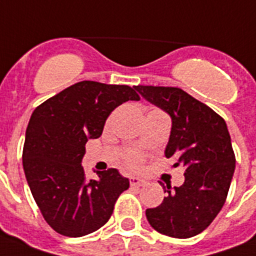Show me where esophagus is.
<instances>
[{"mask_svg":"<svg viewBox=\"0 0 256 256\" xmlns=\"http://www.w3.org/2000/svg\"><path fill=\"white\" fill-rule=\"evenodd\" d=\"M130 186H134V188H139V186H146V182H144L143 178H130Z\"/></svg>","mask_w":256,"mask_h":256,"instance_id":"obj_1","label":"esophagus"}]
</instances>
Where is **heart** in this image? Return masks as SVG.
Returning <instances> with one entry per match:
<instances>
[{"label":"heart","mask_w":256,"mask_h":256,"mask_svg":"<svg viewBox=\"0 0 256 256\" xmlns=\"http://www.w3.org/2000/svg\"><path fill=\"white\" fill-rule=\"evenodd\" d=\"M126 163H128V167L136 168L140 164V156H139L138 154H130L128 159H126Z\"/></svg>","instance_id":"b5f03b06"}]
</instances>
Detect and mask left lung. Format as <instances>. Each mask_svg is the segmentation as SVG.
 Masks as SVG:
<instances>
[{
    "label": "left lung",
    "instance_id": "left-lung-1",
    "mask_svg": "<svg viewBox=\"0 0 256 256\" xmlns=\"http://www.w3.org/2000/svg\"><path fill=\"white\" fill-rule=\"evenodd\" d=\"M139 94L171 117L166 156L186 168L184 184L164 186L163 202L147 209L154 229L172 238H190L206 229L228 197L236 155L224 118L180 88L135 86Z\"/></svg>",
    "mask_w": 256,
    "mask_h": 256
}]
</instances>
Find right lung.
Here are the masks:
<instances>
[{
	"instance_id": "right-lung-1",
	"label": "right lung",
	"mask_w": 256,
	"mask_h": 256,
	"mask_svg": "<svg viewBox=\"0 0 256 256\" xmlns=\"http://www.w3.org/2000/svg\"><path fill=\"white\" fill-rule=\"evenodd\" d=\"M139 100L128 85L80 81L32 112L22 154L24 175L42 216L56 232L78 238L109 221L130 182L116 168L86 180L81 166L85 143L102 134L116 108Z\"/></svg>"
}]
</instances>
